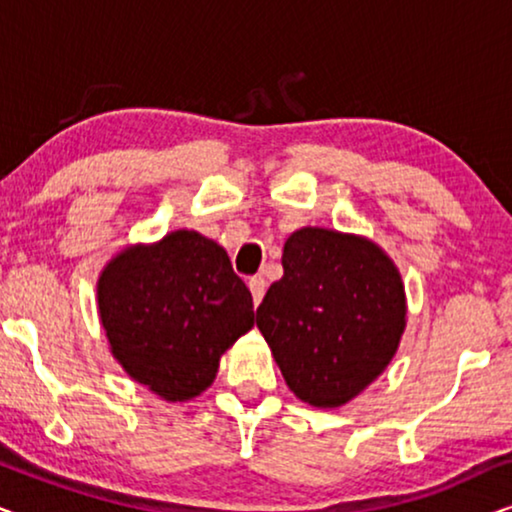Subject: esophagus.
Wrapping results in <instances>:
<instances>
[{"mask_svg": "<svg viewBox=\"0 0 512 512\" xmlns=\"http://www.w3.org/2000/svg\"><path fill=\"white\" fill-rule=\"evenodd\" d=\"M265 286H268V282L261 275L251 277L249 279V289H251V296H254V305H258L265 296Z\"/></svg>", "mask_w": 512, "mask_h": 512, "instance_id": "esophagus-1", "label": "esophagus"}]
</instances>
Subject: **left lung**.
Here are the masks:
<instances>
[{"instance_id":"1","label":"left lung","mask_w":512,"mask_h":512,"mask_svg":"<svg viewBox=\"0 0 512 512\" xmlns=\"http://www.w3.org/2000/svg\"><path fill=\"white\" fill-rule=\"evenodd\" d=\"M282 265L258 331L300 401L340 408L394 359L408 312L401 275L375 242L328 228L296 230Z\"/></svg>"}]
</instances>
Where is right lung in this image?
<instances>
[{
    "label": "right lung",
    "instance_id": "1",
    "mask_svg": "<svg viewBox=\"0 0 512 512\" xmlns=\"http://www.w3.org/2000/svg\"><path fill=\"white\" fill-rule=\"evenodd\" d=\"M97 307L114 359L165 401L200 396L221 354L254 326V300L226 249L195 230L111 258Z\"/></svg>",
    "mask_w": 512,
    "mask_h": 512
}]
</instances>
